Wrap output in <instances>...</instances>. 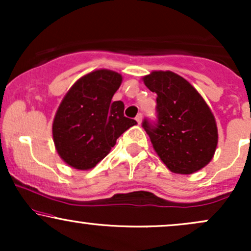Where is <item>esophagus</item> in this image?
Wrapping results in <instances>:
<instances>
[{
  "instance_id": "1",
  "label": "esophagus",
  "mask_w": 251,
  "mask_h": 251,
  "mask_svg": "<svg viewBox=\"0 0 251 251\" xmlns=\"http://www.w3.org/2000/svg\"><path fill=\"white\" fill-rule=\"evenodd\" d=\"M142 120H143V114L139 113L137 117H135V122H137L138 124H140L142 123Z\"/></svg>"
}]
</instances>
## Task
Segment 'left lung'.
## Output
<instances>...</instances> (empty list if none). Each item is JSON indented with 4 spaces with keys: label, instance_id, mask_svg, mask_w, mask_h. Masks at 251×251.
<instances>
[{
    "label": "left lung",
    "instance_id": "1",
    "mask_svg": "<svg viewBox=\"0 0 251 251\" xmlns=\"http://www.w3.org/2000/svg\"><path fill=\"white\" fill-rule=\"evenodd\" d=\"M143 81L157 94L158 124L143 123L155 153L174 174L200 171L211 162L218 144L209 105L188 80L171 71H153Z\"/></svg>",
    "mask_w": 251,
    "mask_h": 251
}]
</instances>
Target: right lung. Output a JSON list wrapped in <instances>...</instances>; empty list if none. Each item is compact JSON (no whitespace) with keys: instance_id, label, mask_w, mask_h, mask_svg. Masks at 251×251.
<instances>
[{"instance_id":"obj_1","label":"right lung","mask_w":251,"mask_h":251,"mask_svg":"<svg viewBox=\"0 0 251 251\" xmlns=\"http://www.w3.org/2000/svg\"><path fill=\"white\" fill-rule=\"evenodd\" d=\"M123 82L122 74L96 70L74 82L63 97L53 120L55 150L67 165L91 170L116 145L133 119L124 117L123 101H112Z\"/></svg>"}]
</instances>
